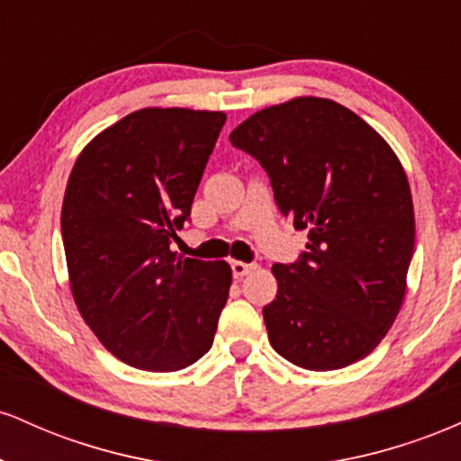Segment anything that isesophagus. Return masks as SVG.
I'll return each mask as SVG.
<instances>
[{
    "label": "esophagus",
    "instance_id": "1",
    "mask_svg": "<svg viewBox=\"0 0 461 461\" xmlns=\"http://www.w3.org/2000/svg\"><path fill=\"white\" fill-rule=\"evenodd\" d=\"M256 264H249V262H240V260H234L231 262V273H234L236 279L245 277V275H249L251 271H256Z\"/></svg>",
    "mask_w": 461,
    "mask_h": 461
}]
</instances>
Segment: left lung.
Here are the masks:
<instances>
[{
    "instance_id": "left-lung-1",
    "label": "left lung",
    "mask_w": 461,
    "mask_h": 461,
    "mask_svg": "<svg viewBox=\"0 0 461 461\" xmlns=\"http://www.w3.org/2000/svg\"><path fill=\"white\" fill-rule=\"evenodd\" d=\"M230 140L268 173L279 212L308 230L301 260L271 268V347L308 370L366 357L399 316L414 253L403 164L366 121L322 97L264 108Z\"/></svg>"
}]
</instances>
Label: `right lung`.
<instances>
[{"instance_id": "add662e5", "label": "right lung", "mask_w": 461, "mask_h": 461, "mask_svg": "<svg viewBox=\"0 0 461 461\" xmlns=\"http://www.w3.org/2000/svg\"><path fill=\"white\" fill-rule=\"evenodd\" d=\"M227 114L142 108L84 147L62 201L68 285L84 322L121 362L186 368L212 347L230 297L225 260L171 251Z\"/></svg>"}]
</instances>
